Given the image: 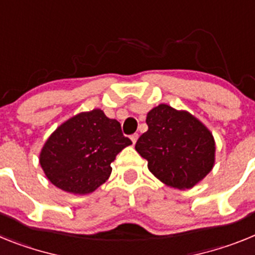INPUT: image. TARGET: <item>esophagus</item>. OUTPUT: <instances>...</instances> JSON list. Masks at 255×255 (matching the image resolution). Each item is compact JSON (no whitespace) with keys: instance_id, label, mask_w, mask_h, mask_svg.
<instances>
[{"instance_id":"obj_1","label":"esophagus","mask_w":255,"mask_h":255,"mask_svg":"<svg viewBox=\"0 0 255 255\" xmlns=\"http://www.w3.org/2000/svg\"><path fill=\"white\" fill-rule=\"evenodd\" d=\"M138 136H139L138 134H132L131 136H130V139H131L132 144H135V143H136V140H138Z\"/></svg>"}]
</instances>
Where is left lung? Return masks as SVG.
I'll list each match as a JSON object with an SVG mask.
<instances>
[{
	"mask_svg": "<svg viewBox=\"0 0 255 255\" xmlns=\"http://www.w3.org/2000/svg\"><path fill=\"white\" fill-rule=\"evenodd\" d=\"M145 123L148 130L138 139L135 149L163 184L185 190L211 172L215 164V139L197 117L159 105L148 112Z\"/></svg>",
	"mask_w": 255,
	"mask_h": 255,
	"instance_id": "1",
	"label": "left lung"
}]
</instances>
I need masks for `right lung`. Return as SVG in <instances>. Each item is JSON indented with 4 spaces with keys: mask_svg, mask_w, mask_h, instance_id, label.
I'll return each mask as SVG.
<instances>
[{
    "mask_svg": "<svg viewBox=\"0 0 255 255\" xmlns=\"http://www.w3.org/2000/svg\"><path fill=\"white\" fill-rule=\"evenodd\" d=\"M130 144L120 123L96 108L61 124L44 143L39 163L58 189L89 194L106 182L116 155Z\"/></svg>",
    "mask_w": 255,
    "mask_h": 255,
    "instance_id": "right-lung-1",
    "label": "right lung"
}]
</instances>
